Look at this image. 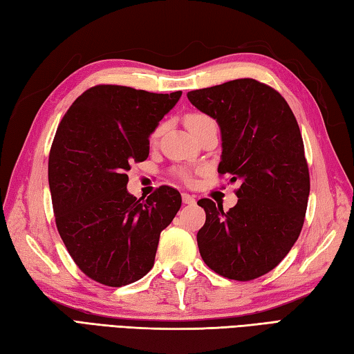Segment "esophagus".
Here are the masks:
<instances>
[{
	"label": "esophagus",
	"instance_id": "obj_1",
	"mask_svg": "<svg viewBox=\"0 0 354 354\" xmlns=\"http://www.w3.org/2000/svg\"><path fill=\"white\" fill-rule=\"evenodd\" d=\"M182 200L185 205H196V197L189 196V194H182Z\"/></svg>",
	"mask_w": 354,
	"mask_h": 354
}]
</instances>
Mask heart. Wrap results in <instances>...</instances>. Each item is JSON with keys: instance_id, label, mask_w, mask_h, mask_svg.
Wrapping results in <instances>:
<instances>
[{"instance_id": "heart-1", "label": "heart", "mask_w": 354, "mask_h": 354, "mask_svg": "<svg viewBox=\"0 0 354 354\" xmlns=\"http://www.w3.org/2000/svg\"><path fill=\"white\" fill-rule=\"evenodd\" d=\"M207 120H212V119H209L207 116H205V114H201V113H189L185 118V124L187 128H189V131H194V129L198 128L201 124H205V122H207ZM160 131H162V127H158L156 131L151 134V140H156L158 134H160Z\"/></svg>"}]
</instances>
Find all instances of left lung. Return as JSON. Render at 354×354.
Masks as SVG:
<instances>
[{"mask_svg": "<svg viewBox=\"0 0 354 354\" xmlns=\"http://www.w3.org/2000/svg\"><path fill=\"white\" fill-rule=\"evenodd\" d=\"M187 99L220 127L218 172L241 180L229 212L198 201L206 212L200 255L221 277L255 279L277 268L304 225L310 177L298 122L284 97L255 79L194 90Z\"/></svg>", "mask_w": 354, "mask_h": 354, "instance_id": "obj_1", "label": "left lung"}]
</instances>
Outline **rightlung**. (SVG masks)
<instances>
[{"instance_id": "add662e5", "label": "right lung", "mask_w": 354, "mask_h": 354, "mask_svg": "<svg viewBox=\"0 0 354 354\" xmlns=\"http://www.w3.org/2000/svg\"><path fill=\"white\" fill-rule=\"evenodd\" d=\"M180 96L97 85L57 127L48 157L56 226L79 269L100 284L122 287L145 277L160 232L182 206L169 186L137 200L125 174L129 163L147 160L149 136Z\"/></svg>"}]
</instances>
